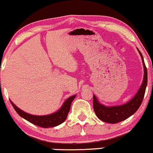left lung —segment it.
<instances>
[{"label":"left lung","instance_id":"obj_1","mask_svg":"<svg viewBox=\"0 0 153 153\" xmlns=\"http://www.w3.org/2000/svg\"><path fill=\"white\" fill-rule=\"evenodd\" d=\"M142 57V63L144 66V78L142 85L136 95L127 103L118 106L106 107L102 105L97 100L96 96L93 97V106L95 114L99 119L104 122L109 123H117L128 118L133 114L137 111L140 107L145 96L146 87L147 85V71L144 62L143 56L139 51Z\"/></svg>","mask_w":153,"mask_h":153}]
</instances>
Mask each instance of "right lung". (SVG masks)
I'll use <instances>...</instances> for the list:
<instances>
[{"label": "right lung", "mask_w": 153, "mask_h": 153, "mask_svg": "<svg viewBox=\"0 0 153 153\" xmlns=\"http://www.w3.org/2000/svg\"><path fill=\"white\" fill-rule=\"evenodd\" d=\"M75 96L73 95L72 97H69L68 100H66L62 106L61 108L56 111V112L47 115H33L27 113L22 110H20L19 107H17L16 105L11 101V105L16 112L21 116L22 117L29 121L30 123L34 124V125L38 126L42 128H50V127L57 126L65 122L68 117V112L70 111V106H71L72 102L75 99Z\"/></svg>", "instance_id": "add662e5"}]
</instances>
